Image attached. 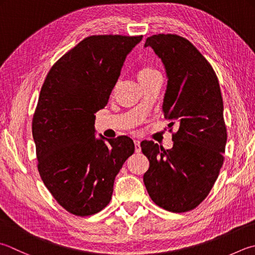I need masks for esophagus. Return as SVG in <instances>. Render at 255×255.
Segmentation results:
<instances>
[{
  "mask_svg": "<svg viewBox=\"0 0 255 255\" xmlns=\"http://www.w3.org/2000/svg\"><path fill=\"white\" fill-rule=\"evenodd\" d=\"M134 145H135V152H136V153H140V152H141L140 141H138V140H134Z\"/></svg>",
  "mask_w": 255,
  "mask_h": 255,
  "instance_id": "34e87169",
  "label": "esophagus"
}]
</instances>
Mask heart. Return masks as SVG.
I'll use <instances>...</instances> for the list:
<instances>
[{"label": "heart", "instance_id": "heart-1", "mask_svg": "<svg viewBox=\"0 0 255 255\" xmlns=\"http://www.w3.org/2000/svg\"><path fill=\"white\" fill-rule=\"evenodd\" d=\"M136 74H137L138 82L141 84L148 82V81L155 79L157 76H161L160 72H158L154 66H152L150 64H143L142 66H140Z\"/></svg>", "mask_w": 255, "mask_h": 255}]
</instances>
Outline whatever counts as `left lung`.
<instances>
[{
  "label": "left lung",
  "mask_w": 255,
  "mask_h": 255,
  "mask_svg": "<svg viewBox=\"0 0 255 255\" xmlns=\"http://www.w3.org/2000/svg\"><path fill=\"white\" fill-rule=\"evenodd\" d=\"M167 75L163 102L173 147L142 141L150 166L143 182L153 202L174 213L195 209L208 196L223 165L227 127L218 76L208 60L186 38L155 34L146 38Z\"/></svg>",
  "instance_id": "1"
}]
</instances>
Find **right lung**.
I'll use <instances>...</instances> for the list:
<instances>
[{"label":"right lung","mask_w":255,"mask_h":255,"mask_svg":"<svg viewBox=\"0 0 255 255\" xmlns=\"http://www.w3.org/2000/svg\"><path fill=\"white\" fill-rule=\"evenodd\" d=\"M141 40L85 37L55 62L42 85L32 121L37 170L56 202L78 217L110 203L115 176L134 153L128 136L95 138L94 114L108 104L127 55Z\"/></svg>","instance_id":"1"}]
</instances>
